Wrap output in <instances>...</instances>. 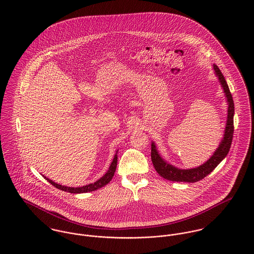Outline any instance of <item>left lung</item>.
<instances>
[{
  "instance_id": "8db88e82",
  "label": "left lung",
  "mask_w": 254,
  "mask_h": 254,
  "mask_svg": "<svg viewBox=\"0 0 254 254\" xmlns=\"http://www.w3.org/2000/svg\"><path fill=\"white\" fill-rule=\"evenodd\" d=\"M213 68H214L215 74L222 85V88H223L224 93L227 98V103L229 105L224 137H223L220 145L218 146L217 149L213 153V155L205 163H203L202 165H200L196 168H192V169H179V168L167 163L159 155V153L156 149V146L152 142V144H151V161H152V164H153L156 172L164 179H167L169 181L188 182V183H194V182L202 180L204 177H206L208 174H210L217 167L218 164L226 157V155L228 154V152L230 150L232 140H233V135H234V113H235L234 101H233V97L230 92V89L228 87V84L225 80V77L223 76V74L220 71V69L216 64H213Z\"/></svg>"
}]
</instances>
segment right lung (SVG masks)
Segmentation results:
<instances>
[{
    "label": "right lung",
    "instance_id": "right-lung-1",
    "mask_svg": "<svg viewBox=\"0 0 254 254\" xmlns=\"http://www.w3.org/2000/svg\"><path fill=\"white\" fill-rule=\"evenodd\" d=\"M116 166H117V151H116V154L114 155V158L109 166V170L108 172L101 178L99 179L98 181L93 183V184H90V185H86V186H83V187H79V188H72V187H65V186H62L60 184H57L55 182L48 179L47 177H45L43 175V177L49 182L51 183L54 187H56L57 189H60L64 191H67V192H70V193H82V192H89V191H93V190H96L98 189H101L103 187H105L107 184H109V182L111 181L113 175H114V172L116 170Z\"/></svg>",
    "mask_w": 254,
    "mask_h": 254
}]
</instances>
